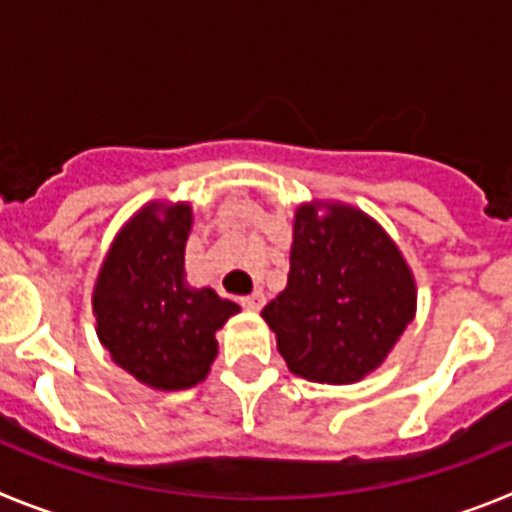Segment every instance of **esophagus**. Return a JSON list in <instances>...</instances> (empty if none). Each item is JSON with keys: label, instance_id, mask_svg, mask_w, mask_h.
<instances>
[{"label": "esophagus", "instance_id": "34e87169", "mask_svg": "<svg viewBox=\"0 0 512 512\" xmlns=\"http://www.w3.org/2000/svg\"><path fill=\"white\" fill-rule=\"evenodd\" d=\"M264 302H266L264 292H253V295L241 297V305L246 307V310H251V312H259L261 307H264Z\"/></svg>", "mask_w": 512, "mask_h": 512}]
</instances>
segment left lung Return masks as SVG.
<instances>
[{"label": "left lung", "mask_w": 512, "mask_h": 512, "mask_svg": "<svg viewBox=\"0 0 512 512\" xmlns=\"http://www.w3.org/2000/svg\"><path fill=\"white\" fill-rule=\"evenodd\" d=\"M418 287L390 233L343 202H302L287 287L261 310L289 372L354 384L384 364L415 318Z\"/></svg>", "instance_id": "obj_1"}]
</instances>
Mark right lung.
<instances>
[{
  "instance_id": "add662e5",
  "label": "right lung",
  "mask_w": 512,
  "mask_h": 512,
  "mask_svg": "<svg viewBox=\"0 0 512 512\" xmlns=\"http://www.w3.org/2000/svg\"><path fill=\"white\" fill-rule=\"evenodd\" d=\"M192 220L189 202L143 205L115 235L94 282L99 343L151 390L200 384L217 356L215 333L241 312L215 289L187 282Z\"/></svg>"
}]
</instances>
